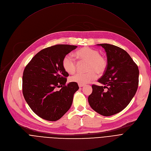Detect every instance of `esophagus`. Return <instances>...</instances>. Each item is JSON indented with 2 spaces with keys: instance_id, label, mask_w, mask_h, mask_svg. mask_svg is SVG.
Listing matches in <instances>:
<instances>
[{
  "instance_id": "1",
  "label": "esophagus",
  "mask_w": 151,
  "mask_h": 151,
  "mask_svg": "<svg viewBox=\"0 0 151 151\" xmlns=\"http://www.w3.org/2000/svg\"><path fill=\"white\" fill-rule=\"evenodd\" d=\"M78 85H79V87H83V86H84L83 84H78Z\"/></svg>"
}]
</instances>
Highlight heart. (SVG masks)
Returning a JSON list of instances; mask_svg holds the SVG:
<instances>
[{"mask_svg":"<svg viewBox=\"0 0 151 151\" xmlns=\"http://www.w3.org/2000/svg\"><path fill=\"white\" fill-rule=\"evenodd\" d=\"M75 58L79 62H87L86 73H78L70 78V81L79 84H86L95 80L97 75H103L107 70V61L105 57L100 55L98 50L85 47L74 53ZM62 66L67 73H74L77 69V64L75 59L69 55L64 57L62 60Z\"/></svg>","mask_w":151,"mask_h":151,"instance_id":"heart-1","label":"heart"}]
</instances>
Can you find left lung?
<instances>
[{
    "mask_svg": "<svg viewBox=\"0 0 151 151\" xmlns=\"http://www.w3.org/2000/svg\"><path fill=\"white\" fill-rule=\"evenodd\" d=\"M97 45L105 50L108 65L98 80L104 86L93 84L88 100L94 111L108 116L120 112L130 103L138 88L139 71L137 64L123 49L107 44Z\"/></svg>",
    "mask_w": 151,
    "mask_h": 151,
    "instance_id": "left-lung-1",
    "label": "left lung"
}]
</instances>
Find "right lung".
I'll list each match as a JSON object with an SVG mask.
<instances>
[{"mask_svg":"<svg viewBox=\"0 0 151 151\" xmlns=\"http://www.w3.org/2000/svg\"><path fill=\"white\" fill-rule=\"evenodd\" d=\"M76 48L59 44L43 49L24 70V97L31 109L42 119L57 121L70 109L79 87L76 82L66 83L69 74L62 66V60Z\"/></svg>","mask_w":151,"mask_h":151,"instance_id":"obj_1","label":"right lung"}]
</instances>
